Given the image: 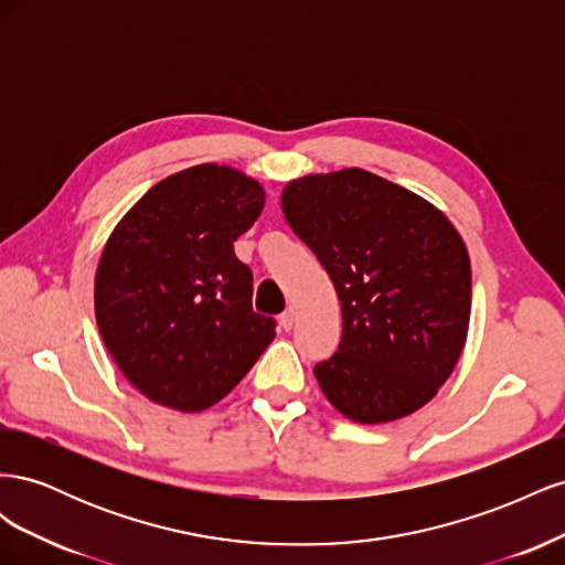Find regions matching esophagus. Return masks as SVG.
<instances>
[{"label":"esophagus","instance_id":"1","mask_svg":"<svg viewBox=\"0 0 565 565\" xmlns=\"http://www.w3.org/2000/svg\"><path fill=\"white\" fill-rule=\"evenodd\" d=\"M295 320H297V313H295V309H287L282 316H280V328L285 330V332H289L295 328Z\"/></svg>","mask_w":565,"mask_h":565}]
</instances>
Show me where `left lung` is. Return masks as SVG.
Masks as SVG:
<instances>
[{"instance_id": "1", "label": "left lung", "mask_w": 565, "mask_h": 565, "mask_svg": "<svg viewBox=\"0 0 565 565\" xmlns=\"http://www.w3.org/2000/svg\"><path fill=\"white\" fill-rule=\"evenodd\" d=\"M289 228L337 289L341 341L316 380L341 415L384 424L413 415L448 382L471 316V264L429 200L365 169L282 188Z\"/></svg>"}]
</instances>
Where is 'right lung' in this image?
I'll return each mask as SVG.
<instances>
[{"mask_svg":"<svg viewBox=\"0 0 565 565\" xmlns=\"http://www.w3.org/2000/svg\"><path fill=\"white\" fill-rule=\"evenodd\" d=\"M264 202L241 169L195 164L152 185L110 233L94 280L96 324L152 403L212 407L276 337V320L254 313L252 270L233 252Z\"/></svg>","mask_w":565,"mask_h":565,"instance_id":"add662e5","label":"right lung"}]
</instances>
